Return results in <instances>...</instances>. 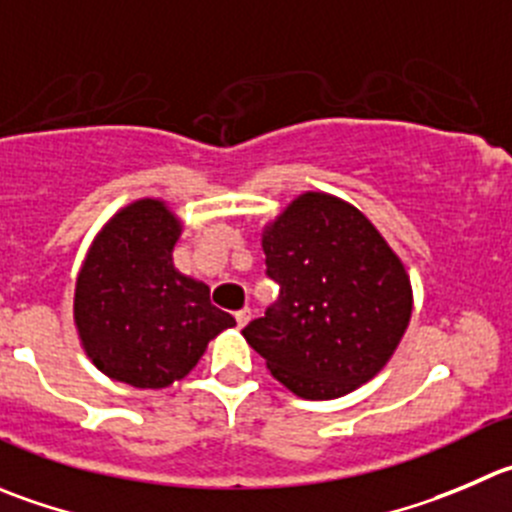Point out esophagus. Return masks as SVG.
I'll list each match as a JSON object with an SVG mask.
<instances>
[{
  "instance_id": "34e87169",
  "label": "esophagus",
  "mask_w": 512,
  "mask_h": 512,
  "mask_svg": "<svg viewBox=\"0 0 512 512\" xmlns=\"http://www.w3.org/2000/svg\"><path fill=\"white\" fill-rule=\"evenodd\" d=\"M248 321H251V309L236 311V324H238V329H243V326H246Z\"/></svg>"
}]
</instances>
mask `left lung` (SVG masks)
<instances>
[{
    "mask_svg": "<svg viewBox=\"0 0 512 512\" xmlns=\"http://www.w3.org/2000/svg\"><path fill=\"white\" fill-rule=\"evenodd\" d=\"M266 274L279 301L243 337L286 389L337 399L369 382L412 316L405 264L352 203L301 193L264 228Z\"/></svg>",
    "mask_w": 512,
    "mask_h": 512,
    "instance_id": "8db88e82",
    "label": "left lung"
}]
</instances>
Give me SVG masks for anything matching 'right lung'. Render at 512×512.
<instances>
[{
	"instance_id": "right-lung-1",
	"label": "right lung",
	"mask_w": 512,
	"mask_h": 512,
	"mask_svg": "<svg viewBox=\"0 0 512 512\" xmlns=\"http://www.w3.org/2000/svg\"><path fill=\"white\" fill-rule=\"evenodd\" d=\"M180 221L158 198L120 208L102 226L75 284V326L90 362L110 379L163 389L183 379L236 319L203 281L173 266Z\"/></svg>"
}]
</instances>
